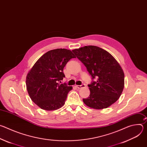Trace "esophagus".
I'll return each mask as SVG.
<instances>
[{
  "label": "esophagus",
  "instance_id": "34e87169",
  "mask_svg": "<svg viewBox=\"0 0 147 147\" xmlns=\"http://www.w3.org/2000/svg\"><path fill=\"white\" fill-rule=\"evenodd\" d=\"M85 86H86L85 84H82V85H81V86H76V87L77 88L80 89V88H82V87H84Z\"/></svg>",
  "mask_w": 147,
  "mask_h": 147
}]
</instances>
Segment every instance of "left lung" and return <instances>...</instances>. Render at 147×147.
I'll return each instance as SVG.
<instances>
[{"mask_svg": "<svg viewBox=\"0 0 147 147\" xmlns=\"http://www.w3.org/2000/svg\"><path fill=\"white\" fill-rule=\"evenodd\" d=\"M85 65L92 79L88 85L90 94L82 99L95 109H105L116 102L124 87V74L115 57L108 52L96 46H85L72 51Z\"/></svg>", "mask_w": 147, "mask_h": 147, "instance_id": "left-lung-1", "label": "left lung"}]
</instances>
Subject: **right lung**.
Listing matches in <instances>:
<instances>
[{"mask_svg":"<svg viewBox=\"0 0 147 147\" xmlns=\"http://www.w3.org/2000/svg\"><path fill=\"white\" fill-rule=\"evenodd\" d=\"M76 58L69 49H56L42 56L26 76V87L31 100L42 109L55 111L65 103L72 87L60 84L65 77L63 69L67 63Z\"/></svg>","mask_w":147,"mask_h":147,"instance_id":"right-lung-1","label":"right lung"}]
</instances>
